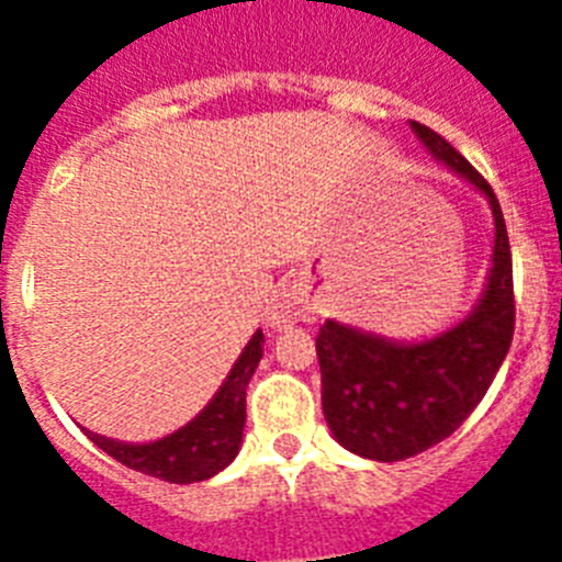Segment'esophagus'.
I'll list each match as a JSON object with an SVG mask.
<instances>
[{
    "instance_id": "esophagus-1",
    "label": "esophagus",
    "mask_w": 562,
    "mask_h": 562,
    "mask_svg": "<svg viewBox=\"0 0 562 562\" xmlns=\"http://www.w3.org/2000/svg\"><path fill=\"white\" fill-rule=\"evenodd\" d=\"M312 306L304 304V297L297 295L295 290H281L276 297L270 301L265 312V321L272 331H284L290 329L292 324H297L301 317L310 315Z\"/></svg>"
}]
</instances>
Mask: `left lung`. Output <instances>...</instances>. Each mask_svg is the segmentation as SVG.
<instances>
[{"label":"left lung","mask_w":562,"mask_h":562,"mask_svg":"<svg viewBox=\"0 0 562 562\" xmlns=\"http://www.w3.org/2000/svg\"><path fill=\"white\" fill-rule=\"evenodd\" d=\"M434 160L459 173L493 207V265L473 312L425 340H391L326 321L315 340L329 430L362 459L402 461L448 439L484 400L515 331L513 252L490 182L434 128L411 121Z\"/></svg>","instance_id":"1"}]
</instances>
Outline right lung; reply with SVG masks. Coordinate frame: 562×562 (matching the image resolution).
I'll list each match as a JSON object with an SVG mask.
<instances>
[{"mask_svg":"<svg viewBox=\"0 0 562 562\" xmlns=\"http://www.w3.org/2000/svg\"><path fill=\"white\" fill-rule=\"evenodd\" d=\"M261 355H265V335L258 329L245 351L238 355V360L233 362L231 374L225 376L213 400L188 425L162 439L128 445V441L109 439V436L92 434V430H83V434L95 441L103 453L132 467L137 473L171 481V484L213 479L236 459L238 448H241L247 382L256 374Z\"/></svg>","mask_w":562,"mask_h":562,"instance_id":"add662e5","label":"right lung"}]
</instances>
